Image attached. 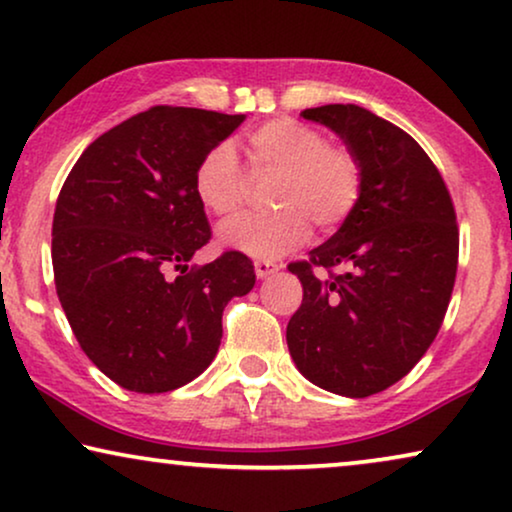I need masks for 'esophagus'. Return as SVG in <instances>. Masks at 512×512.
Instances as JSON below:
<instances>
[{"instance_id": "34e87169", "label": "esophagus", "mask_w": 512, "mask_h": 512, "mask_svg": "<svg viewBox=\"0 0 512 512\" xmlns=\"http://www.w3.org/2000/svg\"><path fill=\"white\" fill-rule=\"evenodd\" d=\"M278 271V264H274V262H267V260H257L255 262V276L260 278V281H264V278H269V276H274Z\"/></svg>"}]
</instances>
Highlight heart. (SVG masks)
I'll list each match as a JSON object with an SVG mask.
<instances>
[{"mask_svg":"<svg viewBox=\"0 0 512 512\" xmlns=\"http://www.w3.org/2000/svg\"><path fill=\"white\" fill-rule=\"evenodd\" d=\"M248 161L252 175L276 173L271 206L278 210L224 222L217 243L252 260H276L299 248L309 236L306 219L318 229L337 227L363 189V170L353 152L327 145L323 133L295 119H274L250 131ZM194 194L208 213L220 217L243 206L248 177L229 142H217L196 163Z\"/></svg>","mask_w":512,"mask_h":512,"instance_id":"obj_1","label":"heart"}]
</instances>
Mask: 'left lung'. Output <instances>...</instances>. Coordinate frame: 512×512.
<instances>
[{
	"instance_id": "left-lung-1",
	"label": "left lung",
	"mask_w": 512,
	"mask_h": 512,
	"mask_svg": "<svg viewBox=\"0 0 512 512\" xmlns=\"http://www.w3.org/2000/svg\"><path fill=\"white\" fill-rule=\"evenodd\" d=\"M363 170L358 203L335 234L292 262L304 288L290 356L311 384L367 398L400 381L433 344L452 297L459 229L438 168L403 128L358 105L304 109ZM316 266L330 279L312 274Z\"/></svg>"
}]
</instances>
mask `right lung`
I'll return each mask as SVG.
<instances>
[{
    "label": "right lung",
    "instance_id": "add662e5",
    "mask_svg": "<svg viewBox=\"0 0 512 512\" xmlns=\"http://www.w3.org/2000/svg\"><path fill=\"white\" fill-rule=\"evenodd\" d=\"M243 121L152 107L91 142L60 189L58 299L86 356L128 391L166 393L199 377L220 349L224 306L255 285L241 252L189 269L210 241L196 163Z\"/></svg>",
    "mask_w": 512,
    "mask_h": 512
}]
</instances>
